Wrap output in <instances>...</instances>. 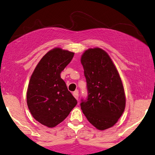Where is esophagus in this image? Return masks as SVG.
<instances>
[{
	"label": "esophagus",
	"mask_w": 155,
	"mask_h": 155,
	"mask_svg": "<svg viewBox=\"0 0 155 155\" xmlns=\"http://www.w3.org/2000/svg\"><path fill=\"white\" fill-rule=\"evenodd\" d=\"M73 96L74 97V98L77 100L78 99V91L77 90L75 91L73 93Z\"/></svg>",
	"instance_id": "34e87169"
}]
</instances>
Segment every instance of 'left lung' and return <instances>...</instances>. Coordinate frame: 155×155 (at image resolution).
Segmentation results:
<instances>
[{"mask_svg": "<svg viewBox=\"0 0 155 155\" xmlns=\"http://www.w3.org/2000/svg\"><path fill=\"white\" fill-rule=\"evenodd\" d=\"M81 62L88 91L81 110L88 121L99 130L114 126L126 107V96L118 71L108 54L99 48L84 51Z\"/></svg>", "mask_w": 155, "mask_h": 155, "instance_id": "obj_1", "label": "left lung"}]
</instances>
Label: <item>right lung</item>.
<instances>
[{
  "label": "right lung",
  "mask_w": 155,
  "mask_h": 155,
  "mask_svg": "<svg viewBox=\"0 0 155 155\" xmlns=\"http://www.w3.org/2000/svg\"><path fill=\"white\" fill-rule=\"evenodd\" d=\"M74 54L60 48L50 50L42 57L30 78L27 106L34 119L48 128L61 123L77 104L60 77Z\"/></svg>",
  "instance_id": "1"
}]
</instances>
